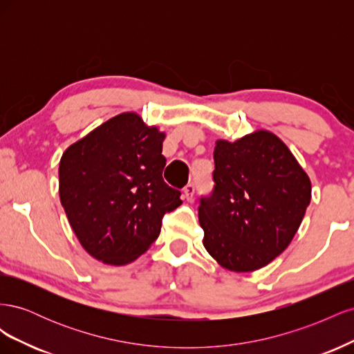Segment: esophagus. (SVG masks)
Returning <instances> with one entry per match:
<instances>
[{
  "label": "esophagus",
  "mask_w": 354,
  "mask_h": 354,
  "mask_svg": "<svg viewBox=\"0 0 354 354\" xmlns=\"http://www.w3.org/2000/svg\"><path fill=\"white\" fill-rule=\"evenodd\" d=\"M194 195H195V185H194V183H189V185L183 189V196H185V199L192 201V199H194Z\"/></svg>",
  "instance_id": "34e87169"
}]
</instances>
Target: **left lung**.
Instances as JSON below:
<instances>
[{
	"label": "left lung",
	"instance_id": "obj_1",
	"mask_svg": "<svg viewBox=\"0 0 354 354\" xmlns=\"http://www.w3.org/2000/svg\"><path fill=\"white\" fill-rule=\"evenodd\" d=\"M214 164L216 185L198 209L203 246L224 269L259 270L291 243L312 183L288 146L266 130L217 140Z\"/></svg>",
	"mask_w": 354,
	"mask_h": 354
}]
</instances>
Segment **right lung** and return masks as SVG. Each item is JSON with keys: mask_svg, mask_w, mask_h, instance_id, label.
<instances>
[{"mask_svg": "<svg viewBox=\"0 0 354 354\" xmlns=\"http://www.w3.org/2000/svg\"><path fill=\"white\" fill-rule=\"evenodd\" d=\"M165 133L134 112L103 122L62 155L59 195L69 224L93 259L124 266L159 236L167 212L181 205L162 171Z\"/></svg>", "mask_w": 354, "mask_h": 354, "instance_id": "right-lung-1", "label": "right lung"}]
</instances>
